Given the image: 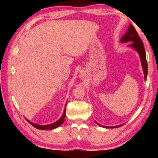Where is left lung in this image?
<instances>
[{
    "label": "left lung",
    "mask_w": 158,
    "mask_h": 158,
    "mask_svg": "<svg viewBox=\"0 0 158 158\" xmlns=\"http://www.w3.org/2000/svg\"><path fill=\"white\" fill-rule=\"evenodd\" d=\"M121 41L122 42H132V43L130 44L129 46L131 47L135 48V49L137 51L138 53H139L140 58H141V64H142V67L143 69V72H144V78L146 80V77H147V74H148V64H147V60H146V52H145V49H144L143 47V43L141 39L140 38L139 35L137 31L135 30V27L132 25H130L129 28H128V31H127V33H125L121 40ZM96 123L98 124L99 125H100L102 127H110V128H114V127H121L123 125H118V126H115V127H106V126H104V125H102L98 123L97 122H95Z\"/></svg>",
    "instance_id": "left-lung-1"
}]
</instances>
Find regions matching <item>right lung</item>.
Masks as SVG:
<instances>
[{"label": "right lung", "instance_id": "add662e5", "mask_svg": "<svg viewBox=\"0 0 158 158\" xmlns=\"http://www.w3.org/2000/svg\"><path fill=\"white\" fill-rule=\"evenodd\" d=\"M65 107H66V106H65ZM65 110H66V108H65V111H64V113L63 114L62 117H61L58 121L53 123H52V124L47 125H40L33 123L30 122V121H28V122L30 123L32 125H33L34 127L37 128V129H40V130H52V129H54V128H56L58 126H60V125L63 124V123L64 121V119H65Z\"/></svg>", "mask_w": 158, "mask_h": 158}]
</instances>
